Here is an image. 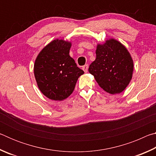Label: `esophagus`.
<instances>
[{
    "mask_svg": "<svg viewBox=\"0 0 156 156\" xmlns=\"http://www.w3.org/2000/svg\"><path fill=\"white\" fill-rule=\"evenodd\" d=\"M88 68H89V65L87 64V65H84L83 67V71L85 73H87L88 72Z\"/></svg>",
    "mask_w": 156,
    "mask_h": 156,
    "instance_id": "esophagus-1",
    "label": "esophagus"
}]
</instances>
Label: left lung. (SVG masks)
<instances>
[{"label":"left lung","mask_w":156,"mask_h":156,"mask_svg":"<svg viewBox=\"0 0 156 156\" xmlns=\"http://www.w3.org/2000/svg\"><path fill=\"white\" fill-rule=\"evenodd\" d=\"M96 58L89 65V72L99 86L111 94H120L132 78L133 62L126 47L114 39L98 44Z\"/></svg>","instance_id":"8db88e82"}]
</instances>
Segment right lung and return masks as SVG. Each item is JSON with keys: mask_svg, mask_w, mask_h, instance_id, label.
Wrapping results in <instances>:
<instances>
[{"mask_svg": "<svg viewBox=\"0 0 156 156\" xmlns=\"http://www.w3.org/2000/svg\"><path fill=\"white\" fill-rule=\"evenodd\" d=\"M72 44L54 40L39 53L34 64V76L39 89L48 98L62 100L74 90L84 72L69 56Z\"/></svg>", "mask_w": 156, "mask_h": 156, "instance_id": "obj_1", "label": "right lung"}]
</instances>
